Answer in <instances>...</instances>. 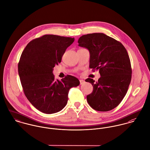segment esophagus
I'll return each mask as SVG.
<instances>
[{
    "label": "esophagus",
    "instance_id": "obj_1",
    "mask_svg": "<svg viewBox=\"0 0 150 150\" xmlns=\"http://www.w3.org/2000/svg\"><path fill=\"white\" fill-rule=\"evenodd\" d=\"M84 83H85V81H84V80H80V85L83 84Z\"/></svg>",
    "mask_w": 150,
    "mask_h": 150
}]
</instances>
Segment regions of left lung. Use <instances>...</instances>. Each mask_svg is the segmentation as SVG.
Segmentation results:
<instances>
[{
    "label": "left lung",
    "mask_w": 150,
    "mask_h": 150,
    "mask_svg": "<svg viewBox=\"0 0 150 150\" xmlns=\"http://www.w3.org/2000/svg\"><path fill=\"white\" fill-rule=\"evenodd\" d=\"M79 45L90 53L89 67L99 70L98 81L91 78L86 82L93 86L86 96L89 106L96 111H107L119 105L125 97L132 79V68L128 52L122 43L102 33L82 36Z\"/></svg>",
    "instance_id": "left-lung-1"
}]
</instances>
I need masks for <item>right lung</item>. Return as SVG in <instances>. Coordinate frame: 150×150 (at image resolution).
<instances>
[{"mask_svg":"<svg viewBox=\"0 0 150 150\" xmlns=\"http://www.w3.org/2000/svg\"><path fill=\"white\" fill-rule=\"evenodd\" d=\"M74 41V38L45 35L30 42L22 53L18 70L23 92L30 103L43 113L62 110L67 103L69 89L80 84L74 76L67 75L59 81L52 73Z\"/></svg>","mask_w":150,"mask_h":150,"instance_id":"obj_1","label":"right lung"}]
</instances>
